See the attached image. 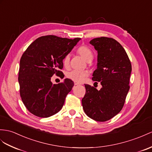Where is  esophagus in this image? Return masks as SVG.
<instances>
[{
  "mask_svg": "<svg viewBox=\"0 0 152 152\" xmlns=\"http://www.w3.org/2000/svg\"><path fill=\"white\" fill-rule=\"evenodd\" d=\"M74 84H75V85H80V84H79V83H77V82H74Z\"/></svg>",
  "mask_w": 152,
  "mask_h": 152,
  "instance_id": "1",
  "label": "esophagus"
}]
</instances>
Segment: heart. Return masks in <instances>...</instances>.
<instances>
[{"instance_id":"1","label":"heart","mask_w":152,"mask_h":152,"mask_svg":"<svg viewBox=\"0 0 152 152\" xmlns=\"http://www.w3.org/2000/svg\"><path fill=\"white\" fill-rule=\"evenodd\" d=\"M78 53L81 57L87 61H90L93 58V51H91L90 48L87 46L82 45L78 48L77 49ZM70 55L69 54L66 55L62 58V64L64 67L67 68L69 66ZM88 73L87 72L77 71V70H72L66 73V77L70 80H72L77 83H81L84 80V79L88 76Z\"/></svg>"}]
</instances>
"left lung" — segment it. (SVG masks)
Returning a JSON list of instances; mask_svg holds the SVG:
<instances>
[{
	"label": "left lung",
	"instance_id": "8db88e82",
	"mask_svg": "<svg viewBox=\"0 0 152 152\" xmlns=\"http://www.w3.org/2000/svg\"><path fill=\"white\" fill-rule=\"evenodd\" d=\"M90 43L98 53L97 68L94 72L92 80L101 83L102 88L98 91L94 86L84 84L86 94L82 104L89 117L104 122L123 108L129 89L132 64L123 47L116 40L101 37L92 39Z\"/></svg>",
	"mask_w": 152,
	"mask_h": 152
}]
</instances>
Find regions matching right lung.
<instances>
[{"instance_id":"right-lung-1","label":"right lung","mask_w":152,"mask_h":152,"mask_svg":"<svg viewBox=\"0 0 152 152\" xmlns=\"http://www.w3.org/2000/svg\"><path fill=\"white\" fill-rule=\"evenodd\" d=\"M80 39L42 36L33 41L22 55L18 77L20 95L26 108L34 115L49 117L63 106L74 83L66 79L64 82L55 84L51 82V77L53 75L62 76V58Z\"/></svg>"}]
</instances>
